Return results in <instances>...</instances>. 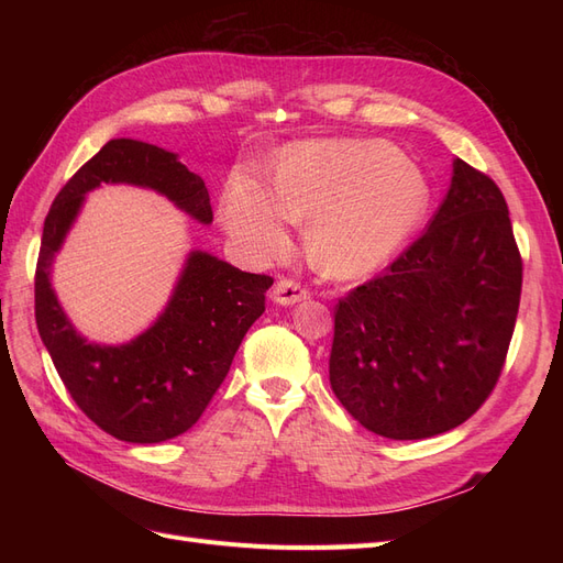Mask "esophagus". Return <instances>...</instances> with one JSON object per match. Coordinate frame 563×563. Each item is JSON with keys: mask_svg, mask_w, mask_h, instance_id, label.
I'll return each instance as SVG.
<instances>
[{"mask_svg": "<svg viewBox=\"0 0 563 563\" xmlns=\"http://www.w3.org/2000/svg\"><path fill=\"white\" fill-rule=\"evenodd\" d=\"M308 296H310L308 288H302L298 282H291V279H282L275 284V288H272V300L277 305H296Z\"/></svg>", "mask_w": 563, "mask_h": 563, "instance_id": "obj_1", "label": "esophagus"}]
</instances>
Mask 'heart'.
<instances>
[{
	"mask_svg": "<svg viewBox=\"0 0 563 563\" xmlns=\"http://www.w3.org/2000/svg\"><path fill=\"white\" fill-rule=\"evenodd\" d=\"M428 203V178L395 147L335 141L288 152L275 190L236 178L220 216L232 240L261 261L282 258L294 223H310L312 265L333 279H360L395 258Z\"/></svg>",
	"mask_w": 563,
	"mask_h": 563,
	"instance_id": "1",
	"label": "heart"
}]
</instances>
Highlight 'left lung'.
Wrapping results in <instances>:
<instances>
[{
	"label": "left lung",
	"mask_w": 563,
	"mask_h": 563,
	"mask_svg": "<svg viewBox=\"0 0 563 563\" xmlns=\"http://www.w3.org/2000/svg\"><path fill=\"white\" fill-rule=\"evenodd\" d=\"M519 296L521 255L505 197L453 159L449 195L420 240L335 305V397L387 439L457 428L498 383Z\"/></svg>",
	"instance_id": "1"
}]
</instances>
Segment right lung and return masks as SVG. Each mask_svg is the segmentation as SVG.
Returning <instances> with one entry per match:
<instances>
[{"label":"right lung","mask_w":563,"mask_h":563,"mask_svg":"<svg viewBox=\"0 0 563 563\" xmlns=\"http://www.w3.org/2000/svg\"><path fill=\"white\" fill-rule=\"evenodd\" d=\"M100 185L145 187L201 225L213 220L209 190L176 152L114 139L65 183L44 220L35 317L60 380L100 430L129 444H159L190 430L209 406L251 323L265 312L272 277L190 251L172 298L143 333L122 345L91 343L60 308L51 269L84 199Z\"/></svg>","instance_id":"right-lung-1"}]
</instances>
